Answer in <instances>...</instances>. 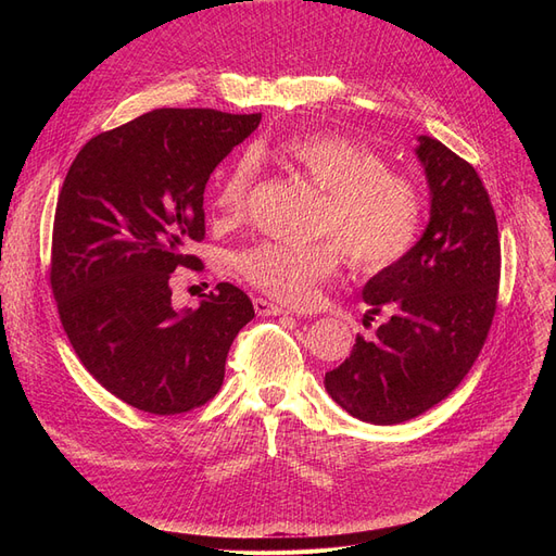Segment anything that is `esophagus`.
Returning <instances> with one entry per match:
<instances>
[{"label":"esophagus","mask_w":556,"mask_h":556,"mask_svg":"<svg viewBox=\"0 0 556 556\" xmlns=\"http://www.w3.org/2000/svg\"><path fill=\"white\" fill-rule=\"evenodd\" d=\"M252 306H255L257 315H285V313H288V308H282V306L274 304V301L262 299V296H257L255 301H252Z\"/></svg>","instance_id":"esophagus-1"}]
</instances>
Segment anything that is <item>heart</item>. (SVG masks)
<instances>
[{
	"mask_svg": "<svg viewBox=\"0 0 556 556\" xmlns=\"http://www.w3.org/2000/svg\"><path fill=\"white\" fill-rule=\"evenodd\" d=\"M319 190L308 243L257 241L231 255L237 271L260 292L282 304L306 306L345 255L357 274H378L408 255L422 229L425 199L417 182L384 157L339 131H311L264 150ZM257 162L239 155L217 174L211 204L215 223L237 227L250 208Z\"/></svg>",
	"mask_w": 556,
	"mask_h": 556,
	"instance_id": "heart-1",
	"label": "heart"
}]
</instances>
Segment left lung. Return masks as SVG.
Segmentation results:
<instances>
[{
    "instance_id": "left-lung-1",
    "label": "left lung",
    "mask_w": 556,
    "mask_h": 556,
    "mask_svg": "<svg viewBox=\"0 0 556 556\" xmlns=\"http://www.w3.org/2000/svg\"><path fill=\"white\" fill-rule=\"evenodd\" d=\"M415 153L431 190L429 225L406 257L366 282V319L390 315L376 339L357 336L325 376L329 396L371 425L406 422L452 394L496 313L501 243L490 194L473 164L441 141L419 137Z\"/></svg>"
}]
</instances>
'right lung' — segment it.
Segmentation results:
<instances>
[{
	"label": "right lung",
	"instance_id": "obj_1",
	"mask_svg": "<svg viewBox=\"0 0 556 556\" xmlns=\"http://www.w3.org/2000/svg\"><path fill=\"white\" fill-rule=\"evenodd\" d=\"M262 113L155 109L80 148L58 197L50 288L66 339L90 376L131 408L180 415L225 380L227 352L255 317L220 282L197 311L172 306L176 268L204 241V190Z\"/></svg>",
	"mask_w": 556,
	"mask_h": 556
}]
</instances>
